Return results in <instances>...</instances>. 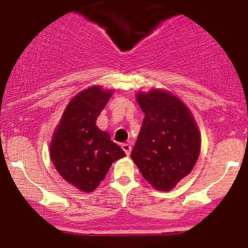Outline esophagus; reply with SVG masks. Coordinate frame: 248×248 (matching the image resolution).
<instances>
[{
    "label": "esophagus",
    "mask_w": 248,
    "mask_h": 248,
    "mask_svg": "<svg viewBox=\"0 0 248 248\" xmlns=\"http://www.w3.org/2000/svg\"><path fill=\"white\" fill-rule=\"evenodd\" d=\"M122 149L124 150L126 155H130V154H131V145H130V144H123V145H122Z\"/></svg>",
    "instance_id": "obj_1"
}]
</instances>
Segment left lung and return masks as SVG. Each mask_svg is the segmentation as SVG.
<instances>
[{
    "mask_svg": "<svg viewBox=\"0 0 248 248\" xmlns=\"http://www.w3.org/2000/svg\"><path fill=\"white\" fill-rule=\"evenodd\" d=\"M145 113L131 158L155 190L170 191L196 165L200 132L187 107L168 91L139 93Z\"/></svg>",
    "mask_w": 248,
    "mask_h": 248,
    "instance_id": "8db88e82",
    "label": "left lung"
}]
</instances>
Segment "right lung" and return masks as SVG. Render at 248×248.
Segmentation results:
<instances>
[{
  "mask_svg": "<svg viewBox=\"0 0 248 248\" xmlns=\"http://www.w3.org/2000/svg\"><path fill=\"white\" fill-rule=\"evenodd\" d=\"M101 87L85 89L69 102L50 144V155L65 182L91 192L125 152L96 126V119L111 97Z\"/></svg>",
  "mask_w": 248,
  "mask_h": 248,
  "instance_id": "obj_1",
  "label": "right lung"
}]
</instances>
